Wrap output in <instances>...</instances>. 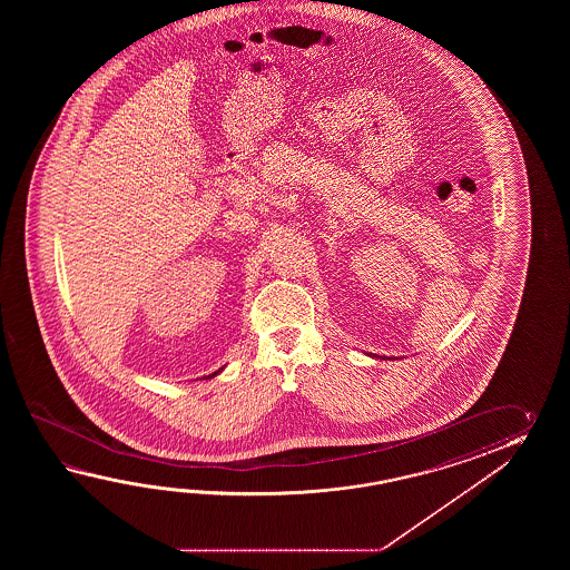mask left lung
<instances>
[{
	"mask_svg": "<svg viewBox=\"0 0 570 570\" xmlns=\"http://www.w3.org/2000/svg\"><path fill=\"white\" fill-rule=\"evenodd\" d=\"M371 356H373V354H371ZM376 358H379V356H376ZM381 358H383V356H381Z\"/></svg>",
	"mask_w": 570,
	"mask_h": 570,
	"instance_id": "obj_1",
	"label": "left lung"
}]
</instances>
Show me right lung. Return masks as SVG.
I'll use <instances>...</instances> for the list:
<instances>
[{
    "mask_svg": "<svg viewBox=\"0 0 570 570\" xmlns=\"http://www.w3.org/2000/svg\"><path fill=\"white\" fill-rule=\"evenodd\" d=\"M222 368H224V366H222ZM222 368H219V371H216V373H214V375H207V376H209V379H212V376L218 375V373H222Z\"/></svg>",
    "mask_w": 570,
    "mask_h": 570,
    "instance_id": "1",
    "label": "right lung"
}]
</instances>
